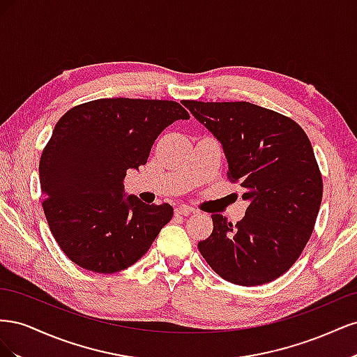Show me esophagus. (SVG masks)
Instances as JSON below:
<instances>
[{
  "mask_svg": "<svg viewBox=\"0 0 357 357\" xmlns=\"http://www.w3.org/2000/svg\"><path fill=\"white\" fill-rule=\"evenodd\" d=\"M174 211L177 215H189L193 211V208H190L189 205H178Z\"/></svg>",
  "mask_w": 357,
  "mask_h": 357,
  "instance_id": "esophagus-1",
  "label": "esophagus"
}]
</instances>
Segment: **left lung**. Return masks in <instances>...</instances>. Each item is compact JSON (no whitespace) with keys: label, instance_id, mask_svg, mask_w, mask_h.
Instances as JSON below:
<instances>
[{"label":"left lung","instance_id":"obj_1","mask_svg":"<svg viewBox=\"0 0 357 357\" xmlns=\"http://www.w3.org/2000/svg\"><path fill=\"white\" fill-rule=\"evenodd\" d=\"M219 139L228 178L250 202L234 226L213 214L202 257L226 282L259 286L283 275L304 250L323 197V180L307 134L295 121L245 101H185Z\"/></svg>","mask_w":357,"mask_h":357}]
</instances>
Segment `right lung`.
Listing matches in <instances>:
<instances>
[{
    "instance_id": "right-lung-1",
    "label": "right lung",
    "mask_w": 357,
    "mask_h": 357,
    "mask_svg": "<svg viewBox=\"0 0 357 357\" xmlns=\"http://www.w3.org/2000/svg\"><path fill=\"white\" fill-rule=\"evenodd\" d=\"M189 113L176 101L101 98L63 114L40 158L43 210L66 256L101 274L123 271L172 219L169 204L125 197L158 135Z\"/></svg>"
}]
</instances>
